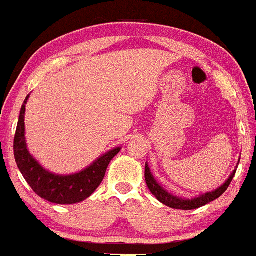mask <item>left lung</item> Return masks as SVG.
I'll return each instance as SVG.
<instances>
[{
  "instance_id": "obj_1",
  "label": "left lung",
  "mask_w": 256,
  "mask_h": 256,
  "mask_svg": "<svg viewBox=\"0 0 256 256\" xmlns=\"http://www.w3.org/2000/svg\"><path fill=\"white\" fill-rule=\"evenodd\" d=\"M235 173H236V169L231 173V176H228V180H226L221 187L217 188V190H212V192H207L202 196H198V197L192 198V200H186V198L176 197V196L166 192V190H164V188L162 187L156 180H155L149 166L145 164V180H146L148 188L150 190V192L156 197V200H159V202H162V204H166V206L170 207V208H176V210H196L204 206V204H210V202H212V200H217L220 196L224 194L225 190H228L230 183L232 182V178L235 176Z\"/></svg>"
}]
</instances>
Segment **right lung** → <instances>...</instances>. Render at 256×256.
Wrapping results in <instances>:
<instances>
[{
    "mask_svg": "<svg viewBox=\"0 0 256 256\" xmlns=\"http://www.w3.org/2000/svg\"><path fill=\"white\" fill-rule=\"evenodd\" d=\"M26 97L18 117L14 154L18 168L32 190L44 200L56 204H73L82 202L94 192L104 180L110 162L118 154L121 148H114L93 162L84 170L69 176H59L45 170L28 152L25 140V104Z\"/></svg>",
    "mask_w": 256,
    "mask_h": 256,
    "instance_id": "obj_1",
    "label": "right lung"
}]
</instances>
